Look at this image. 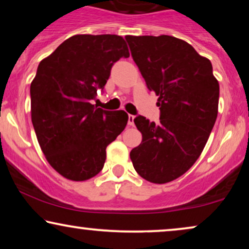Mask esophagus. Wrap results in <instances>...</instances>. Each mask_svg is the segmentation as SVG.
Listing matches in <instances>:
<instances>
[{
  "instance_id": "1",
  "label": "esophagus",
  "mask_w": 249,
  "mask_h": 249,
  "mask_svg": "<svg viewBox=\"0 0 249 249\" xmlns=\"http://www.w3.org/2000/svg\"><path fill=\"white\" fill-rule=\"evenodd\" d=\"M134 120H135V117H134V115L129 114V115H128V124L130 125V127H134V125H135V122H134Z\"/></svg>"
}]
</instances>
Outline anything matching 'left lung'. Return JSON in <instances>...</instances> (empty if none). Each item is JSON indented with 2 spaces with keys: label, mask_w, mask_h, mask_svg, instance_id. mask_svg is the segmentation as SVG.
<instances>
[{
  "label": "left lung",
  "mask_w": 249,
  "mask_h": 249,
  "mask_svg": "<svg viewBox=\"0 0 249 249\" xmlns=\"http://www.w3.org/2000/svg\"><path fill=\"white\" fill-rule=\"evenodd\" d=\"M131 56L161 111L160 124L134 120L141 145L130 152L139 176L153 183L186 173L205 147L217 117L219 81L211 61L173 36H125Z\"/></svg>",
  "instance_id": "8db88e82"
}]
</instances>
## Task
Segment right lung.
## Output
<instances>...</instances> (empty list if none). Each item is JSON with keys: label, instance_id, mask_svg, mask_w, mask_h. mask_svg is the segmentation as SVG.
<instances>
[{"label": "right lung", "instance_id": "1", "mask_svg": "<svg viewBox=\"0 0 249 249\" xmlns=\"http://www.w3.org/2000/svg\"><path fill=\"white\" fill-rule=\"evenodd\" d=\"M129 55L121 36L74 35L40 61L30 84L32 122L47 162L66 179L100 173L107 145L127 125L124 111H104L90 101L113 63Z\"/></svg>", "mask_w": 249, "mask_h": 249}]
</instances>
